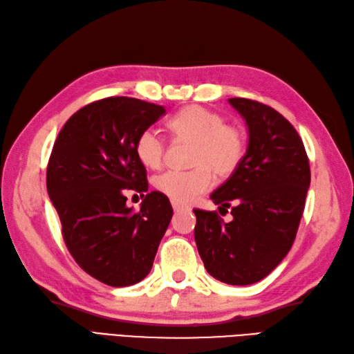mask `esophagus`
Here are the masks:
<instances>
[{
  "label": "esophagus",
  "instance_id": "esophagus-1",
  "mask_svg": "<svg viewBox=\"0 0 354 354\" xmlns=\"http://www.w3.org/2000/svg\"><path fill=\"white\" fill-rule=\"evenodd\" d=\"M171 207H174V209H175V211H184V209H188L187 205L180 203V202H178V201H171Z\"/></svg>",
  "mask_w": 354,
  "mask_h": 354
}]
</instances>
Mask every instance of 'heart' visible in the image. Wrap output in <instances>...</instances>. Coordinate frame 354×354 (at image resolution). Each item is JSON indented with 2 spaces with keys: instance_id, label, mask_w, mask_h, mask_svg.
<instances>
[{
  "instance_id": "b5f03b06",
  "label": "heart",
  "mask_w": 354,
  "mask_h": 354,
  "mask_svg": "<svg viewBox=\"0 0 354 354\" xmlns=\"http://www.w3.org/2000/svg\"><path fill=\"white\" fill-rule=\"evenodd\" d=\"M174 134L194 143L192 152L193 170H167L155 179L158 192L171 201L187 203L205 193L212 184V175L231 176L240 166L245 153L244 131L232 123H225L221 114L190 105L170 119ZM166 151V140L158 129L146 128L138 134L136 153L146 167L161 166Z\"/></svg>"
}]
</instances>
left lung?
I'll use <instances>...</instances> for the list:
<instances>
[{
	"label": "left lung",
	"instance_id": "left-lung-1",
	"mask_svg": "<svg viewBox=\"0 0 354 354\" xmlns=\"http://www.w3.org/2000/svg\"><path fill=\"white\" fill-rule=\"evenodd\" d=\"M249 129L248 152L211 194L231 207L225 223L216 211L194 209V240L203 266L217 281L250 285L268 276L290 252L310 184L305 146L297 131L271 106L245 97L227 100Z\"/></svg>",
	"mask_w": 354,
	"mask_h": 354
}]
</instances>
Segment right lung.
<instances>
[{
  "mask_svg": "<svg viewBox=\"0 0 354 354\" xmlns=\"http://www.w3.org/2000/svg\"><path fill=\"white\" fill-rule=\"evenodd\" d=\"M166 109L136 97L111 96L72 114L57 137L46 188L72 258L110 286L134 285L149 274L174 216L166 194L147 192L136 153L143 129ZM127 189L145 197L140 211L126 207Z\"/></svg>",
  "mask_w": 354,
  "mask_h": 354,
  "instance_id": "right-lung-1",
  "label": "right lung"
}]
</instances>
